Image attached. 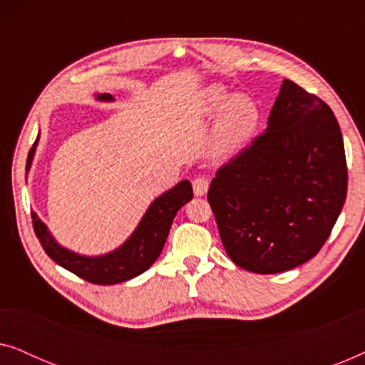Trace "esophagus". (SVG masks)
I'll return each instance as SVG.
<instances>
[{
  "label": "esophagus",
  "mask_w": 365,
  "mask_h": 365,
  "mask_svg": "<svg viewBox=\"0 0 365 365\" xmlns=\"http://www.w3.org/2000/svg\"><path fill=\"white\" fill-rule=\"evenodd\" d=\"M192 189L196 196H204L209 189V179L204 176H197L192 179Z\"/></svg>",
  "instance_id": "1"
}]
</instances>
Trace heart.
Returning a JSON list of instances; mask_svg holds the SVG:
<instances>
[{
  "instance_id": "1",
  "label": "heart",
  "mask_w": 365,
  "mask_h": 365,
  "mask_svg": "<svg viewBox=\"0 0 365 365\" xmlns=\"http://www.w3.org/2000/svg\"><path fill=\"white\" fill-rule=\"evenodd\" d=\"M204 111L219 113L216 126V146L221 153H232L252 136L259 121L257 104L249 96H231L221 86H211L204 93Z\"/></svg>"
}]
</instances>
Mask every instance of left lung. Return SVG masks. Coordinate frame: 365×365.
Masks as SVG:
<instances>
[{"mask_svg":"<svg viewBox=\"0 0 365 365\" xmlns=\"http://www.w3.org/2000/svg\"><path fill=\"white\" fill-rule=\"evenodd\" d=\"M346 194V153L332 109L284 79L266 131L217 169L207 201L231 261L276 274L321 251Z\"/></svg>","mask_w":365,"mask_h":365,"instance_id":"left-lung-1","label":"left lung"}]
</instances>
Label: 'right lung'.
Masks as SVG:
<instances>
[{
	"label": "right lung",
	"instance_id": "obj_1",
	"mask_svg": "<svg viewBox=\"0 0 365 365\" xmlns=\"http://www.w3.org/2000/svg\"><path fill=\"white\" fill-rule=\"evenodd\" d=\"M99 101H113L111 94L104 93L96 96ZM38 138L34 141L33 148L29 149L26 171L31 166L34 151H36ZM192 199V186L189 181H181L173 189H169L161 194L158 199H154L151 206L144 214V217L139 222L136 231L131 234V237L118 247L116 251L104 254V256L88 257L81 254L68 251L66 247L59 246L54 241L48 227L44 226L36 214L33 216L34 234L41 242L44 252L53 259L59 266L68 269L69 272L76 274L78 277L93 284H119L129 279L139 276L144 271H148L153 266L154 261L161 254L164 242H166L169 229H171L173 219L176 217L179 209L184 204Z\"/></svg>",
	"mask_w": 365,
	"mask_h": 365
}]
</instances>
